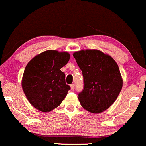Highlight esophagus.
<instances>
[{
    "label": "esophagus",
    "mask_w": 146,
    "mask_h": 146,
    "mask_svg": "<svg viewBox=\"0 0 146 146\" xmlns=\"http://www.w3.org/2000/svg\"><path fill=\"white\" fill-rule=\"evenodd\" d=\"M70 86H71V90H74V89H75V85L73 84H72L70 85Z\"/></svg>",
    "instance_id": "esophagus-1"
}]
</instances>
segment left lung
Segmentation results:
<instances>
[{
  "label": "left lung",
  "mask_w": 146,
  "mask_h": 146,
  "mask_svg": "<svg viewBox=\"0 0 146 146\" xmlns=\"http://www.w3.org/2000/svg\"><path fill=\"white\" fill-rule=\"evenodd\" d=\"M73 56L84 77V89L78 94L80 104L91 113H102L115 102L123 86L118 65L100 50H81Z\"/></svg>",
  "instance_id": "8db88e82"
}]
</instances>
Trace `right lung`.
Masks as SVG:
<instances>
[{
    "mask_svg": "<svg viewBox=\"0 0 146 146\" xmlns=\"http://www.w3.org/2000/svg\"><path fill=\"white\" fill-rule=\"evenodd\" d=\"M70 59L68 52L48 50L32 58L27 64L22 88L29 103L37 110L48 113L61 104L70 86L61 68Z\"/></svg>",
    "mask_w": 146,
    "mask_h": 146,
    "instance_id": "add662e5",
    "label": "right lung"
}]
</instances>
